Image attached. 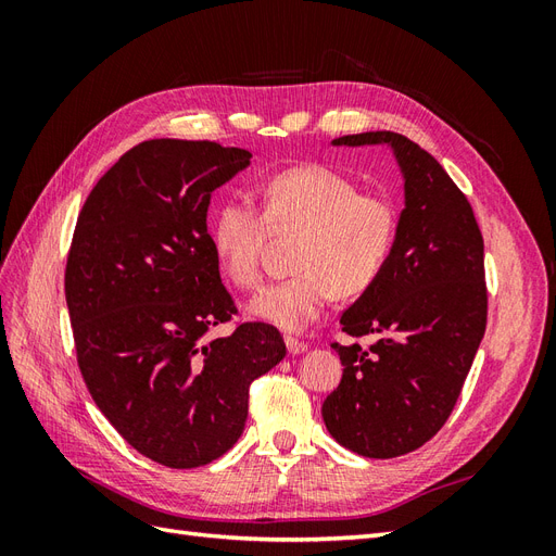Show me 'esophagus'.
<instances>
[{"mask_svg": "<svg viewBox=\"0 0 556 556\" xmlns=\"http://www.w3.org/2000/svg\"><path fill=\"white\" fill-rule=\"evenodd\" d=\"M285 345H288L290 355H304V352L308 350V343L294 339V336H288V339H285Z\"/></svg>", "mask_w": 556, "mask_h": 556, "instance_id": "esophagus-1", "label": "esophagus"}]
</instances>
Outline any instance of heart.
I'll return each instance as SVG.
<instances>
[{
    "label": "heart",
    "instance_id": "heart-1",
    "mask_svg": "<svg viewBox=\"0 0 556 556\" xmlns=\"http://www.w3.org/2000/svg\"><path fill=\"white\" fill-rule=\"evenodd\" d=\"M264 217L245 199L215 211L211 245L220 271L237 288H255L266 225L296 229L294 276L268 285L245 304V313L282 331H304L323 315L333 292L355 296L371 288L392 255L396 211L380 194L323 164H299L262 185Z\"/></svg>",
    "mask_w": 556,
    "mask_h": 556
}]
</instances>
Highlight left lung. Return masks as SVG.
Instances as JSON below:
<instances>
[{
  "label": "left lung",
  "instance_id": "left-lung-1",
  "mask_svg": "<svg viewBox=\"0 0 556 556\" xmlns=\"http://www.w3.org/2000/svg\"><path fill=\"white\" fill-rule=\"evenodd\" d=\"M331 146H384L403 180L392 255L343 315L331 348L343 368L325 399L327 431L350 452L392 459L425 445L450 417L486 325L484 245L473 208L425 148L396 131H364Z\"/></svg>",
  "mask_w": 556,
  "mask_h": 556
}]
</instances>
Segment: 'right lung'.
<instances>
[{"instance_id":"obj_1","label":"right lung","mask_w":556,"mask_h":556,"mask_svg":"<svg viewBox=\"0 0 556 556\" xmlns=\"http://www.w3.org/2000/svg\"><path fill=\"white\" fill-rule=\"evenodd\" d=\"M250 157L213 141L139 143L94 185L66 260L83 380L115 431L169 468L231 450L250 382L285 357L278 329L262 323L206 339L233 313L206 225L211 197Z\"/></svg>"}]
</instances>
